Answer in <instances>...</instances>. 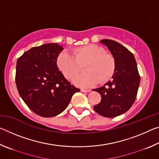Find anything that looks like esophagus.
<instances>
[{
  "label": "esophagus",
  "instance_id": "esophagus-1",
  "mask_svg": "<svg viewBox=\"0 0 159 159\" xmlns=\"http://www.w3.org/2000/svg\"><path fill=\"white\" fill-rule=\"evenodd\" d=\"M80 91L83 93H89L90 92V90H85V89H81L80 90Z\"/></svg>",
  "mask_w": 159,
  "mask_h": 159
}]
</instances>
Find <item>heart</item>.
<instances>
[{
	"label": "heart",
	"mask_w": 159,
	"mask_h": 159,
	"mask_svg": "<svg viewBox=\"0 0 159 159\" xmlns=\"http://www.w3.org/2000/svg\"><path fill=\"white\" fill-rule=\"evenodd\" d=\"M73 52L74 57L65 51L61 52L57 60L59 69L67 80H73L83 69V66L87 71L80 74L74 80L80 87H90L98 82L104 83L114 76L115 59L102 47L89 44L75 48Z\"/></svg>",
	"instance_id": "obj_1"
}]
</instances>
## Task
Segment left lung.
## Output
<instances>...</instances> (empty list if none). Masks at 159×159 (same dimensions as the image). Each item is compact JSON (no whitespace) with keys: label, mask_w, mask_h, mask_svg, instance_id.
Here are the masks:
<instances>
[{"label":"left lung","mask_w":159,"mask_h":159,"mask_svg":"<svg viewBox=\"0 0 159 159\" xmlns=\"http://www.w3.org/2000/svg\"><path fill=\"white\" fill-rule=\"evenodd\" d=\"M108 48L116 61L112 79L101 88L93 89L102 97L95 111L102 116L116 117L128 111L135 100L140 83L135 59L130 51L118 42L109 39L100 41Z\"/></svg>","instance_id":"obj_1"}]
</instances>
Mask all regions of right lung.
Masks as SVG:
<instances>
[{
	"instance_id": "right-lung-1",
	"label": "right lung",
	"mask_w": 159,
	"mask_h": 159,
	"mask_svg": "<svg viewBox=\"0 0 159 159\" xmlns=\"http://www.w3.org/2000/svg\"><path fill=\"white\" fill-rule=\"evenodd\" d=\"M62 50L57 43H46L31 48L17 61L19 94L29 108L42 117L60 114L80 91L58 69L57 60Z\"/></svg>"
}]
</instances>
